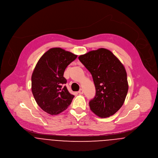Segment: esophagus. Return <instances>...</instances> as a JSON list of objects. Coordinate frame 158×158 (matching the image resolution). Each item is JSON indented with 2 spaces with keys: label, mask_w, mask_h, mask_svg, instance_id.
<instances>
[{
  "label": "esophagus",
  "mask_w": 158,
  "mask_h": 158,
  "mask_svg": "<svg viewBox=\"0 0 158 158\" xmlns=\"http://www.w3.org/2000/svg\"><path fill=\"white\" fill-rule=\"evenodd\" d=\"M78 93L79 94H83V90L82 89H80L79 91H78Z\"/></svg>",
  "instance_id": "1"
}]
</instances>
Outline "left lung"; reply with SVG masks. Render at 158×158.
I'll return each mask as SVG.
<instances>
[{
  "instance_id": "left-lung-1",
  "label": "left lung",
  "mask_w": 158,
  "mask_h": 158,
  "mask_svg": "<svg viewBox=\"0 0 158 158\" xmlns=\"http://www.w3.org/2000/svg\"><path fill=\"white\" fill-rule=\"evenodd\" d=\"M91 73L96 94L90 109L100 117L114 115L122 106L128 89L127 73L120 60L109 50L101 48L78 57Z\"/></svg>"
}]
</instances>
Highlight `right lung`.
I'll list each match as a JSON object with an SVG mask.
<instances>
[{
    "label": "right lung",
    "mask_w": 158,
    "mask_h": 158,
    "mask_svg": "<svg viewBox=\"0 0 158 158\" xmlns=\"http://www.w3.org/2000/svg\"><path fill=\"white\" fill-rule=\"evenodd\" d=\"M77 57L61 48H52L43 55L35 68L31 77L33 96L38 106L51 115L65 110L74 98L65 85L64 73Z\"/></svg>",
    "instance_id": "right-lung-1"
}]
</instances>
